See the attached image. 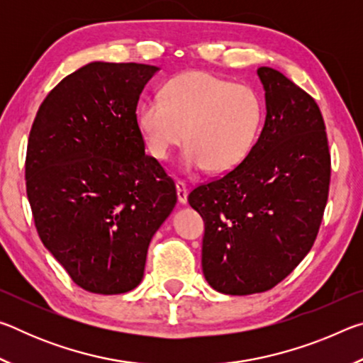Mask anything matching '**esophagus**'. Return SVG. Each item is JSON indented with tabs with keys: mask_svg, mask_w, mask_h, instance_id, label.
Masks as SVG:
<instances>
[{
	"mask_svg": "<svg viewBox=\"0 0 363 363\" xmlns=\"http://www.w3.org/2000/svg\"><path fill=\"white\" fill-rule=\"evenodd\" d=\"M176 192H177V200H179L181 205L187 203V195H189V189L187 184L182 181H176Z\"/></svg>",
	"mask_w": 363,
	"mask_h": 363,
	"instance_id": "1",
	"label": "esophagus"
}]
</instances>
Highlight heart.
<instances>
[{
	"label": "heart",
	"mask_w": 363,
	"mask_h": 363,
	"mask_svg": "<svg viewBox=\"0 0 363 363\" xmlns=\"http://www.w3.org/2000/svg\"><path fill=\"white\" fill-rule=\"evenodd\" d=\"M264 118L255 88L206 72H186L163 86L162 96L140 101L136 123L147 150L168 160L186 136L182 167L225 173L242 163Z\"/></svg>",
	"instance_id": "1"
}]
</instances>
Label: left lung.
<instances>
[{"label":"left lung","mask_w":363,"mask_h":363,"mask_svg":"<svg viewBox=\"0 0 363 363\" xmlns=\"http://www.w3.org/2000/svg\"><path fill=\"white\" fill-rule=\"evenodd\" d=\"M257 77L266 99L259 139L240 164L187 199L205 220L206 281L237 296L270 290L309 253L331 173L315 101L270 67H259Z\"/></svg>","instance_id":"8db88e82"}]
</instances>
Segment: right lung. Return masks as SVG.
<instances>
[{"label":"right lung","mask_w":363,"mask_h":363,"mask_svg":"<svg viewBox=\"0 0 363 363\" xmlns=\"http://www.w3.org/2000/svg\"><path fill=\"white\" fill-rule=\"evenodd\" d=\"M160 69L91 62L38 108L27 196L46 250L83 290L120 294L144 277L152 237L176 206L174 181L145 153L136 108Z\"/></svg>","instance_id":"add662e5"}]
</instances>
